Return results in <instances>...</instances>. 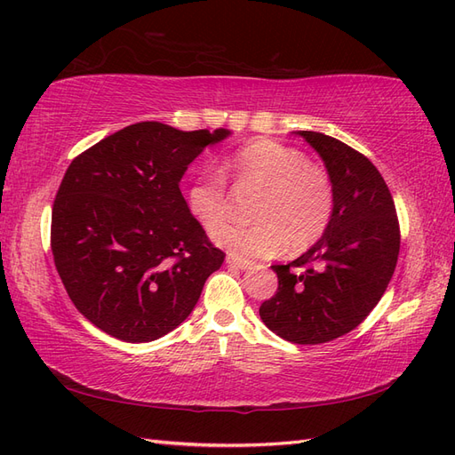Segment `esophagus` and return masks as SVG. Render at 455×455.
Masks as SVG:
<instances>
[{
	"instance_id": "obj_1",
	"label": "esophagus",
	"mask_w": 455,
	"mask_h": 455,
	"mask_svg": "<svg viewBox=\"0 0 455 455\" xmlns=\"http://www.w3.org/2000/svg\"><path fill=\"white\" fill-rule=\"evenodd\" d=\"M227 263H228V267H235V269H240V271L250 269V267L253 265V263L248 261V259L236 258V255H227Z\"/></svg>"
}]
</instances>
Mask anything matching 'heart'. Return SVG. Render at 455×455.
<instances>
[{"label": "heart", "mask_w": 455, "mask_h": 455, "mask_svg": "<svg viewBox=\"0 0 455 455\" xmlns=\"http://www.w3.org/2000/svg\"><path fill=\"white\" fill-rule=\"evenodd\" d=\"M240 184H258L265 194L255 205V225L223 223L230 197L223 174L205 171L186 194L190 213L204 228L213 230V242L232 255L269 258L286 248L298 250L315 242L327 228L332 207L329 174L307 163L301 151L275 140L259 138L242 146L227 161Z\"/></svg>", "instance_id": "1"}]
</instances>
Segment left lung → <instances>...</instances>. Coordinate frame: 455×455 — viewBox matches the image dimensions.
<instances>
[{
  "label": "left lung",
  "mask_w": 455,
  "mask_h": 455,
  "mask_svg": "<svg viewBox=\"0 0 455 455\" xmlns=\"http://www.w3.org/2000/svg\"><path fill=\"white\" fill-rule=\"evenodd\" d=\"M296 134L327 167L334 207L307 251L271 267L278 290L259 315L288 342L323 344L354 331L380 301L398 261L400 227L388 186L365 156L327 134Z\"/></svg>",
  "instance_id": "8db88e82"
}]
</instances>
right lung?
Masks as SVG:
<instances>
[{
    "label": "right lung",
    "mask_w": 455,
    "mask_h": 455,
    "mask_svg": "<svg viewBox=\"0 0 455 455\" xmlns=\"http://www.w3.org/2000/svg\"><path fill=\"white\" fill-rule=\"evenodd\" d=\"M228 136L144 121L68 165L52 212V251L68 298L94 327L138 344L190 315L225 253L190 213L180 180Z\"/></svg>",
    "instance_id": "1"
}]
</instances>
